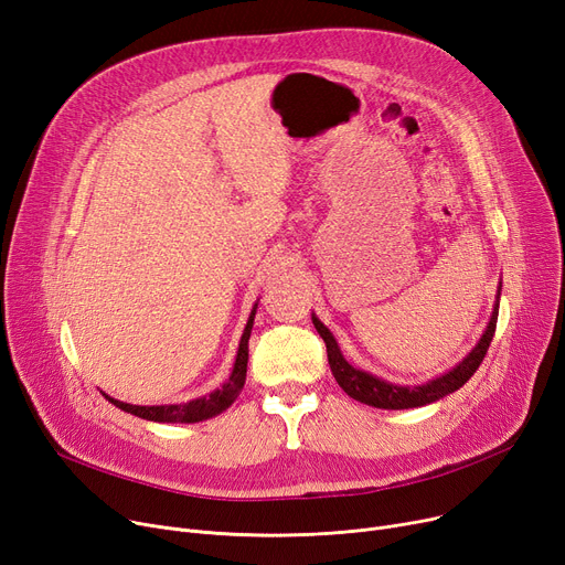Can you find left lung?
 Returning <instances> with one entry per match:
<instances>
[{
    "label": "left lung",
    "mask_w": 565,
    "mask_h": 565,
    "mask_svg": "<svg viewBox=\"0 0 565 565\" xmlns=\"http://www.w3.org/2000/svg\"><path fill=\"white\" fill-rule=\"evenodd\" d=\"M499 295H501V284L497 288V300L492 307V316L488 328L483 332V337L479 339V343L473 345L462 362H458L454 369H449L447 373H441L424 384H396V382H387L382 380L364 369H354L345 358L343 352L334 339V334L324 328L320 322V318L316 313H311L313 328L318 330V334L322 337L324 345H328V362L332 369V375L337 377L339 387L354 401H360L364 405L371 407H380V409H409V407H422L428 403H435L444 396H449L454 392H458L462 384L477 373V369L481 366L486 352L490 348V341L494 337V328H497V316H499Z\"/></svg>",
    "instance_id": "left-lung-1"
}]
</instances>
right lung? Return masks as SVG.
<instances>
[{
    "mask_svg": "<svg viewBox=\"0 0 565 565\" xmlns=\"http://www.w3.org/2000/svg\"><path fill=\"white\" fill-rule=\"evenodd\" d=\"M258 302L254 305L247 324H245V332L241 337V345H237V354H235V362L231 369L228 380L222 384L220 390L205 394L201 398L188 401V403H178V405H130L124 401H116L111 396H107L103 392V396L116 405L118 409H124L128 414H135L139 419L146 422H158V424H199L205 419H213L217 414H222L226 407L233 405V401L241 396L243 387H245V380H247V360H249V337H252V328H254V316H256Z\"/></svg>",
    "mask_w": 565,
    "mask_h": 565,
    "instance_id": "right-lung-1",
    "label": "right lung"
}]
</instances>
